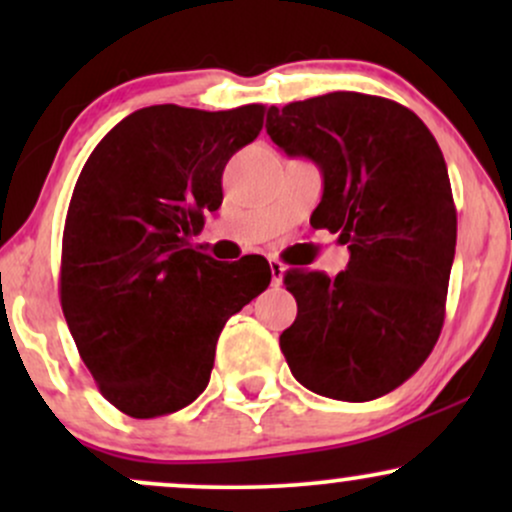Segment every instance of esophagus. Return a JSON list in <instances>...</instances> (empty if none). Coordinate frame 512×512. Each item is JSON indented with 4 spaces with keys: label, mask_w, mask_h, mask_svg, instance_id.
Listing matches in <instances>:
<instances>
[{
    "label": "esophagus",
    "mask_w": 512,
    "mask_h": 512,
    "mask_svg": "<svg viewBox=\"0 0 512 512\" xmlns=\"http://www.w3.org/2000/svg\"><path fill=\"white\" fill-rule=\"evenodd\" d=\"M269 269H272V284L279 286L281 279H284L286 267H284V264H281L279 260H269Z\"/></svg>",
    "instance_id": "esophagus-1"
}]
</instances>
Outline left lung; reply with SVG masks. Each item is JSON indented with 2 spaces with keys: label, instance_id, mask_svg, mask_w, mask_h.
<instances>
[{
  "label": "left lung",
  "instance_id": "obj_1",
  "mask_svg": "<svg viewBox=\"0 0 512 512\" xmlns=\"http://www.w3.org/2000/svg\"><path fill=\"white\" fill-rule=\"evenodd\" d=\"M267 134L322 170L310 223L351 252L334 279L284 274L298 303L279 337L286 363L322 397H383L421 368L443 330L457 211L440 146L409 108L354 91L272 105Z\"/></svg>",
  "mask_w": 512,
  "mask_h": 512
}]
</instances>
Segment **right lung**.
<instances>
[{"instance_id":"1","label":"right lung","mask_w":512,"mask_h":512,"mask_svg":"<svg viewBox=\"0 0 512 512\" xmlns=\"http://www.w3.org/2000/svg\"><path fill=\"white\" fill-rule=\"evenodd\" d=\"M264 105H151L88 156L62 236L60 298L101 395L134 419L192 404L209 385L219 334L272 281L269 262H216L192 248L221 207L228 158L255 142Z\"/></svg>"}]
</instances>
